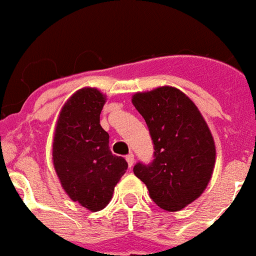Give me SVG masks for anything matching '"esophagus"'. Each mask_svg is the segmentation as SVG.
<instances>
[{"label":"esophagus","mask_w":256,"mask_h":256,"mask_svg":"<svg viewBox=\"0 0 256 256\" xmlns=\"http://www.w3.org/2000/svg\"><path fill=\"white\" fill-rule=\"evenodd\" d=\"M126 160H128V167H132L134 166V162H135V158H134V154H128V156H126Z\"/></svg>","instance_id":"34e87169"}]
</instances>
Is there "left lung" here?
Instances as JSON below:
<instances>
[{"mask_svg":"<svg viewBox=\"0 0 256 256\" xmlns=\"http://www.w3.org/2000/svg\"><path fill=\"white\" fill-rule=\"evenodd\" d=\"M131 102L144 117L154 144L153 162L136 163L134 174L160 208L181 210L210 181L216 164L213 135L195 103L174 86L139 92Z\"/></svg>","mask_w":256,"mask_h":256,"instance_id":"1","label":"left lung"}]
</instances>
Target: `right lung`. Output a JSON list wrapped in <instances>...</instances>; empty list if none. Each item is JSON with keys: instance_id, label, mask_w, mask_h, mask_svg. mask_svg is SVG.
<instances>
[{"instance_id": "add662e5", "label": "right lung", "mask_w": 256, "mask_h": 256, "mask_svg": "<svg viewBox=\"0 0 256 256\" xmlns=\"http://www.w3.org/2000/svg\"><path fill=\"white\" fill-rule=\"evenodd\" d=\"M106 96L82 88L66 100L54 128L52 160L71 200L98 212L112 199L114 186L128 170L122 156L110 149V135L100 124Z\"/></svg>"}]
</instances>
